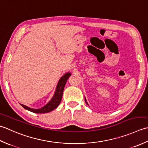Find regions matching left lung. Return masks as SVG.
Masks as SVG:
<instances>
[{
  "label": "left lung",
  "mask_w": 148,
  "mask_h": 148,
  "mask_svg": "<svg viewBox=\"0 0 148 148\" xmlns=\"http://www.w3.org/2000/svg\"><path fill=\"white\" fill-rule=\"evenodd\" d=\"M85 101H86V103L87 104V101H86V98H85ZM87 105H88V104H87Z\"/></svg>",
  "instance_id": "left-lung-1"
}]
</instances>
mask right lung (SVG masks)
Returning <instances> with one entry per match:
<instances>
[{
  "label": "right lung",
  "instance_id": "1",
  "mask_svg": "<svg viewBox=\"0 0 148 148\" xmlns=\"http://www.w3.org/2000/svg\"><path fill=\"white\" fill-rule=\"evenodd\" d=\"M70 76H71V73H68L61 77V79H60L59 81L58 84H57L56 91L55 94H54V96H53V98L49 102V103H48L46 105H45L43 107L39 108V109H34V108L28 107L22 104H21V105H22L25 109L28 110L32 112L37 113V114L47 113V112H51V111H52L53 110H54L55 108H56L57 107H58L60 103H61L64 86L66 85V82H67V80Z\"/></svg>",
  "mask_w": 148,
  "mask_h": 148
}]
</instances>
